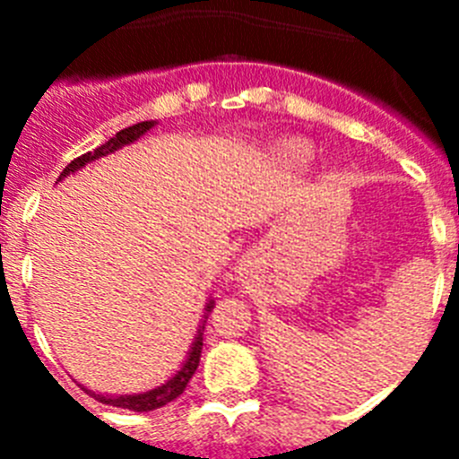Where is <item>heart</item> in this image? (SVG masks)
I'll use <instances>...</instances> for the list:
<instances>
[{
  "label": "heart",
  "instance_id": "heart-1",
  "mask_svg": "<svg viewBox=\"0 0 459 459\" xmlns=\"http://www.w3.org/2000/svg\"><path fill=\"white\" fill-rule=\"evenodd\" d=\"M280 156L290 160V163H306L312 156V149L301 140H287L280 144Z\"/></svg>",
  "mask_w": 459,
  "mask_h": 459
}]
</instances>
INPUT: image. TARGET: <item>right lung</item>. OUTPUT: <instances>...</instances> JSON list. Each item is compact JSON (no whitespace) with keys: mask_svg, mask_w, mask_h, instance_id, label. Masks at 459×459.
Wrapping results in <instances>:
<instances>
[{"mask_svg":"<svg viewBox=\"0 0 459 459\" xmlns=\"http://www.w3.org/2000/svg\"><path fill=\"white\" fill-rule=\"evenodd\" d=\"M153 126H156V121H140V124H135V126H128V128H124V131L117 133L115 137H109V140L105 142V144H100L99 149H93V152H89V153H82L80 158L71 160V163L64 168V172L59 174V179L56 181L66 179L68 174L78 172V169H82L84 165L91 163V160H99V158L108 156V153L119 152V149L126 147V144H133V142L140 140L144 133L152 131ZM211 310H213V301H209L204 306V319H202L200 328H197V335H195V342H193V347H190L188 356H186L184 366L177 370V375L169 377L165 384H160V386L152 388V391H147V393H135V395H100V393H93V391H89V388H84V391H87L93 400H99V403L112 404V407H121V409H131V411H153V409H160V407H165V404L172 403V400H177V397L186 391L188 381L193 379L195 370H197V366H200L204 324H206V319H209Z\"/></svg>","mask_w":459,"mask_h":459,"instance_id":"1","label":"right lung"}]
</instances>
